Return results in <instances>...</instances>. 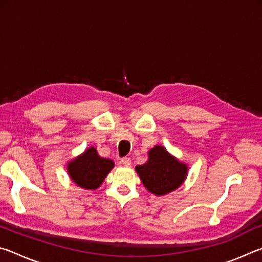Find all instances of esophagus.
<instances>
[{
    "instance_id": "34e87169",
    "label": "esophagus",
    "mask_w": 262,
    "mask_h": 262,
    "mask_svg": "<svg viewBox=\"0 0 262 262\" xmlns=\"http://www.w3.org/2000/svg\"><path fill=\"white\" fill-rule=\"evenodd\" d=\"M120 163H121V165H123L125 167H129V166L132 165V161H130L129 157H123V158H121Z\"/></svg>"
}]
</instances>
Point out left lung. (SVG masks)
<instances>
[{
  "label": "left lung",
  "mask_w": 262,
  "mask_h": 262,
  "mask_svg": "<svg viewBox=\"0 0 262 262\" xmlns=\"http://www.w3.org/2000/svg\"><path fill=\"white\" fill-rule=\"evenodd\" d=\"M142 184L157 196L179 188L188 174V165L171 155L163 145H155L148 151V161L135 167Z\"/></svg>",
  "instance_id": "1"
}]
</instances>
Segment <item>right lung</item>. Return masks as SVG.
I'll list each match as a JSON object with an SVG mask.
<instances>
[{"instance_id": "right-lung-1", "label": "right lung", "mask_w": 262, "mask_h": 262, "mask_svg": "<svg viewBox=\"0 0 262 262\" xmlns=\"http://www.w3.org/2000/svg\"><path fill=\"white\" fill-rule=\"evenodd\" d=\"M113 167L112 159L100 157L95 147L85 149L67 164L70 179L78 187L89 190L99 188Z\"/></svg>"}]
</instances>
